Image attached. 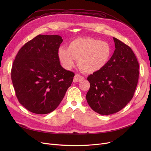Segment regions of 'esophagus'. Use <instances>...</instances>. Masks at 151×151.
<instances>
[{
    "label": "esophagus",
    "instance_id": "1",
    "mask_svg": "<svg viewBox=\"0 0 151 151\" xmlns=\"http://www.w3.org/2000/svg\"><path fill=\"white\" fill-rule=\"evenodd\" d=\"M84 79V78L83 76H82L81 75H78V74H76L75 75V76H74V78H73V81L75 83H76V82H80L82 80H83Z\"/></svg>",
    "mask_w": 151,
    "mask_h": 151
}]
</instances>
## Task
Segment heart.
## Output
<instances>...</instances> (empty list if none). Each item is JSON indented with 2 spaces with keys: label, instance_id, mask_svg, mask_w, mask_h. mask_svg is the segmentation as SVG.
<instances>
[{
  "label": "heart",
  "instance_id": "b5f03b06",
  "mask_svg": "<svg viewBox=\"0 0 151 151\" xmlns=\"http://www.w3.org/2000/svg\"><path fill=\"white\" fill-rule=\"evenodd\" d=\"M112 55L110 45L92 38H78L71 41L68 48L60 47L58 56L65 68L70 70L78 59V65L86 73H93L105 67Z\"/></svg>",
  "mask_w": 151,
  "mask_h": 151
}]
</instances>
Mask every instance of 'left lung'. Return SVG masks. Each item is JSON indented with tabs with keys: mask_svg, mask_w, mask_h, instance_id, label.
I'll use <instances>...</instances> for the list:
<instances>
[{
	"mask_svg": "<svg viewBox=\"0 0 151 151\" xmlns=\"http://www.w3.org/2000/svg\"><path fill=\"white\" fill-rule=\"evenodd\" d=\"M115 50L106 65L88 77L86 100L101 115L119 111L132 99L139 78V63L130 47L114 37Z\"/></svg>",
	"mask_w": 151,
	"mask_h": 151,
	"instance_id": "obj_1",
	"label": "left lung"
}]
</instances>
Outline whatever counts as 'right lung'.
Wrapping results in <instances>:
<instances>
[{
  "instance_id": "add662e5",
  "label": "right lung",
  "mask_w": 151,
  "mask_h": 151,
  "mask_svg": "<svg viewBox=\"0 0 151 151\" xmlns=\"http://www.w3.org/2000/svg\"><path fill=\"white\" fill-rule=\"evenodd\" d=\"M63 42L56 35H38L18 51L12 68V80L20 104L29 111L50 113L56 108L75 74L60 63L58 50Z\"/></svg>"
}]
</instances>
